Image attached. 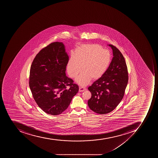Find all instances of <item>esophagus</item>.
<instances>
[{
	"mask_svg": "<svg viewBox=\"0 0 158 158\" xmlns=\"http://www.w3.org/2000/svg\"><path fill=\"white\" fill-rule=\"evenodd\" d=\"M85 90L86 88H85V87H80V88H79V92H82V91H84Z\"/></svg>",
	"mask_w": 158,
	"mask_h": 158,
	"instance_id": "obj_1",
	"label": "esophagus"
}]
</instances>
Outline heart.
I'll list each match as a JSON object with an SVG mask.
<instances>
[{
  "label": "heart",
  "mask_w": 158,
  "mask_h": 158,
  "mask_svg": "<svg viewBox=\"0 0 158 158\" xmlns=\"http://www.w3.org/2000/svg\"><path fill=\"white\" fill-rule=\"evenodd\" d=\"M111 55L108 50L97 44H84L79 47L72 55L67 65V72L76 82L85 86L91 80H97L104 75L109 67Z\"/></svg>",
  "instance_id": "heart-1"
}]
</instances>
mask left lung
<instances>
[{"label": "left lung", "mask_w": 158, "mask_h": 158, "mask_svg": "<svg viewBox=\"0 0 158 158\" xmlns=\"http://www.w3.org/2000/svg\"><path fill=\"white\" fill-rule=\"evenodd\" d=\"M113 57L106 72L88 87L91 97L88 105L92 111L99 114L112 112L119 104L124 96L128 83L126 61L119 50L113 45Z\"/></svg>", "instance_id": "left-lung-1"}]
</instances>
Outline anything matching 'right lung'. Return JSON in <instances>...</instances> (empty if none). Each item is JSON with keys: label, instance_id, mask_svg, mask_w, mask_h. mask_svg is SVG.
I'll return each mask as SVG.
<instances>
[{"label": "right lung", "instance_id": "add662e5", "mask_svg": "<svg viewBox=\"0 0 158 158\" xmlns=\"http://www.w3.org/2000/svg\"><path fill=\"white\" fill-rule=\"evenodd\" d=\"M68 61L63 43L55 42L41 50L31 64L30 89L37 105L48 114L62 113L78 92L77 85L66 76Z\"/></svg>", "mask_w": 158, "mask_h": 158}]
</instances>
